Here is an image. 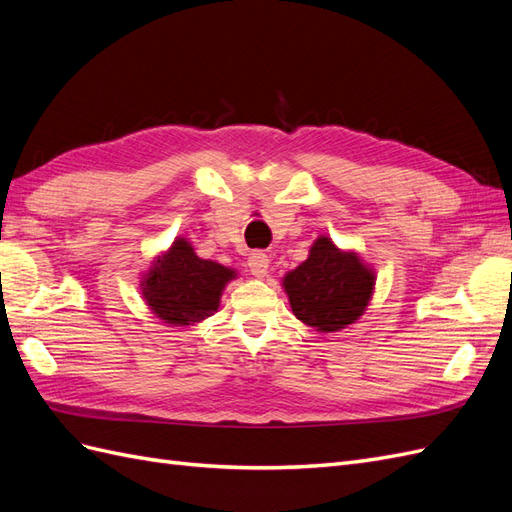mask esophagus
<instances>
[{
	"mask_svg": "<svg viewBox=\"0 0 512 512\" xmlns=\"http://www.w3.org/2000/svg\"><path fill=\"white\" fill-rule=\"evenodd\" d=\"M247 267H250L252 275L265 277L269 269V256L265 252H252L250 258H247Z\"/></svg>",
	"mask_w": 512,
	"mask_h": 512,
	"instance_id": "1",
	"label": "esophagus"
}]
</instances>
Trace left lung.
Masks as SVG:
<instances>
[{
	"mask_svg": "<svg viewBox=\"0 0 512 512\" xmlns=\"http://www.w3.org/2000/svg\"><path fill=\"white\" fill-rule=\"evenodd\" d=\"M374 284V271L354 252L335 247L329 237L316 239L309 258L284 277L292 314L322 333L342 331L359 320Z\"/></svg>",
	"mask_w": 512,
	"mask_h": 512,
	"instance_id": "obj_1",
	"label": "left lung"
}]
</instances>
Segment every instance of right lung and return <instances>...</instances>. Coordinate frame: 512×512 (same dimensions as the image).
Masks as SVG:
<instances>
[{
    "instance_id": "1",
    "label": "right lung",
    "mask_w": 512,
    "mask_h": 512,
    "mask_svg": "<svg viewBox=\"0 0 512 512\" xmlns=\"http://www.w3.org/2000/svg\"><path fill=\"white\" fill-rule=\"evenodd\" d=\"M235 275V269L198 258L190 241L175 239L153 260L141 286L153 314L173 327H188L218 312L222 290Z\"/></svg>"
}]
</instances>
